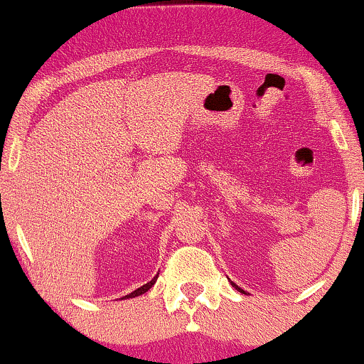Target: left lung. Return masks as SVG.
<instances>
[{"label":"left lung","mask_w":364,"mask_h":364,"mask_svg":"<svg viewBox=\"0 0 364 364\" xmlns=\"http://www.w3.org/2000/svg\"><path fill=\"white\" fill-rule=\"evenodd\" d=\"M232 287H236V289H237V291H240V292H245L243 289H240V287H237V286H236V284H232Z\"/></svg>","instance_id":"8db88e82"}]
</instances>
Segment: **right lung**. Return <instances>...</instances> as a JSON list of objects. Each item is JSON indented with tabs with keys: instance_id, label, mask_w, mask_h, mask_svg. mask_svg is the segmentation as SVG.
<instances>
[{
	"instance_id": "obj_1",
	"label": "right lung",
	"mask_w": 364,
	"mask_h": 364,
	"mask_svg": "<svg viewBox=\"0 0 364 364\" xmlns=\"http://www.w3.org/2000/svg\"><path fill=\"white\" fill-rule=\"evenodd\" d=\"M156 281H157V275H156V277L152 279V281L147 282V284H144V286L139 287V289H136V291L129 292V294H128V296H124V298H135V296H140V294H144V292H147V291L150 289V287H152L154 284H156Z\"/></svg>"
}]
</instances>
